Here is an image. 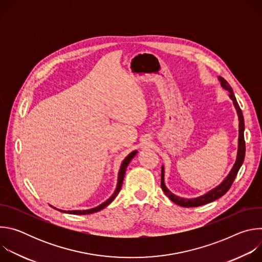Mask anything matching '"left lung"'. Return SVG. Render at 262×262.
<instances>
[{
	"instance_id": "left-lung-1",
	"label": "left lung",
	"mask_w": 262,
	"mask_h": 262,
	"mask_svg": "<svg viewBox=\"0 0 262 262\" xmlns=\"http://www.w3.org/2000/svg\"><path fill=\"white\" fill-rule=\"evenodd\" d=\"M221 81V85L223 86V88H225L226 90L229 91V96L230 98L233 100V103L237 110V114H238V119H239V137H238V151H237V159L236 162L233 166V168L231 169L229 175L226 177V179L224 180L219 186H216L215 189H213L212 191H210L209 193H207L204 196L195 198V199H183L180 197L175 196L174 194H172L165 185L164 182V168L162 169V180H161V188L164 191V193L177 205H180L182 207H196V206H201L204 205L206 203H209L211 201H214L216 199H219L220 197H222L223 195H225L229 189L231 188V185L238 173V170L241 168V166L243 165V162L245 160V155H246V143H245V137H244V130H245V121H244V116H243V112L237 103V100L235 98V95L233 93L232 88L230 87V85L228 84V82H226L223 78H220Z\"/></svg>"
}]
</instances>
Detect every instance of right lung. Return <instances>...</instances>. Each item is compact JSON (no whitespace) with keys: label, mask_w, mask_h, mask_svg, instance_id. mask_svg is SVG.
I'll return each mask as SVG.
<instances>
[{"label":"right lung","mask_w":262,"mask_h":262,"mask_svg":"<svg viewBox=\"0 0 262 262\" xmlns=\"http://www.w3.org/2000/svg\"><path fill=\"white\" fill-rule=\"evenodd\" d=\"M136 154H137V151H133L132 154H129L126 158H125V160L123 161V163H122V165H121V168H120V171H119V176H118V184H117V188H116V191H115V193L112 195V197L111 198H108L105 202H103L102 204H100L99 206H97V207H95V208H92V209H87V210H68L67 212H69V213H73V214H89V213H94V212H97V211H99V210H101L102 208H104L105 206H107L112 201H113L114 199H115V197L117 196V194L120 192V189H121V186H122V182H123V178H124V174H125V170H126V167L128 166V164H129V162L132 161V159L136 156ZM55 208V207H54ZM62 211V210H61ZM64 212H66V210H64Z\"/></svg>","instance_id":"add662e5"}]
</instances>
